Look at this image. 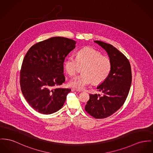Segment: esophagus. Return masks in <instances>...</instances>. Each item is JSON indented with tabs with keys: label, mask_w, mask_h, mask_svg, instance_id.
<instances>
[{
	"label": "esophagus",
	"mask_w": 153,
	"mask_h": 153,
	"mask_svg": "<svg viewBox=\"0 0 153 153\" xmlns=\"http://www.w3.org/2000/svg\"><path fill=\"white\" fill-rule=\"evenodd\" d=\"M72 92H81V91L78 90V89H74V88H72L71 89Z\"/></svg>",
	"instance_id": "esophagus-1"
}]
</instances>
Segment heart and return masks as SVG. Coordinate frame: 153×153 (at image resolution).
<instances>
[{
  "label": "heart",
  "mask_w": 153,
  "mask_h": 153,
  "mask_svg": "<svg viewBox=\"0 0 153 153\" xmlns=\"http://www.w3.org/2000/svg\"><path fill=\"white\" fill-rule=\"evenodd\" d=\"M65 71L74 76L83 67V74L72 79L69 85L77 89H83L93 81L100 84L110 75L112 63L110 58L104 56L100 51L86 47L77 52L76 58L70 56L64 62Z\"/></svg>",
  "instance_id": "b5f03b06"
}]
</instances>
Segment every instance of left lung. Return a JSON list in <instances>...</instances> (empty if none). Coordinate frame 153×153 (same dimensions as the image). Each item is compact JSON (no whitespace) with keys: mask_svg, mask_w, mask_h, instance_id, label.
Returning <instances> with one entry per match:
<instances>
[{"mask_svg":"<svg viewBox=\"0 0 153 153\" xmlns=\"http://www.w3.org/2000/svg\"><path fill=\"white\" fill-rule=\"evenodd\" d=\"M94 42L107 52L112 61V70L107 79L97 88L103 96L89 94L85 110L94 118L102 119L111 115L124 104L132 83V71L129 61L121 51L102 41Z\"/></svg>","mask_w":153,"mask_h":153,"instance_id":"left-lung-1","label":"left lung"}]
</instances>
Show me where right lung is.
I'll return each instance as SVG.
<instances>
[{"label": "right lung", "instance_id": "right-lung-1", "mask_svg": "<svg viewBox=\"0 0 153 153\" xmlns=\"http://www.w3.org/2000/svg\"><path fill=\"white\" fill-rule=\"evenodd\" d=\"M75 41L53 37L41 41L27 51L20 72L21 90L36 111L51 114L59 110L70 89L60 88L65 57L75 48Z\"/></svg>", "mask_w": 153, "mask_h": 153}]
</instances>
